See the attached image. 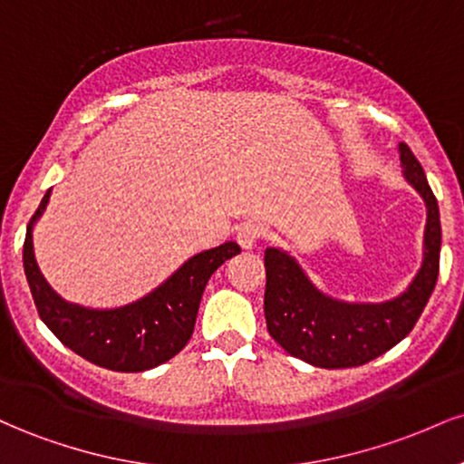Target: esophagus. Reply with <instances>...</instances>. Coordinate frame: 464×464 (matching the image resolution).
Here are the masks:
<instances>
[{"instance_id":"esophagus-1","label":"esophagus","mask_w":464,"mask_h":464,"mask_svg":"<svg viewBox=\"0 0 464 464\" xmlns=\"http://www.w3.org/2000/svg\"><path fill=\"white\" fill-rule=\"evenodd\" d=\"M264 236V228L259 225H253V222H246L237 228V244L242 248H253L257 246V242Z\"/></svg>"}]
</instances>
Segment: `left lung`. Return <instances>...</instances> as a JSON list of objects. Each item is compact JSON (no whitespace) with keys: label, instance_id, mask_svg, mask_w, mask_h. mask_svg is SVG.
Segmentation results:
<instances>
[{"label":"left lung","instance_id":"obj_1","mask_svg":"<svg viewBox=\"0 0 464 464\" xmlns=\"http://www.w3.org/2000/svg\"><path fill=\"white\" fill-rule=\"evenodd\" d=\"M403 179L428 209L423 262L406 292L384 303H347L312 284L287 250L266 248L264 314L268 332L287 353L321 369L362 366L401 343L432 296L440 259V216L423 168L406 143H399Z\"/></svg>","mask_w":464,"mask_h":464}]
</instances>
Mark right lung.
I'll list each match as a JSON object with an SVG mask.
<instances>
[{"instance_id":"obj_1","label":"right lung","mask_w":464,"mask_h":464,"mask_svg":"<svg viewBox=\"0 0 464 464\" xmlns=\"http://www.w3.org/2000/svg\"><path fill=\"white\" fill-rule=\"evenodd\" d=\"M52 189L32 216L24 244V270L41 321L80 358L109 371L141 372L163 364L189 343L196 314L209 276L239 253L236 242L202 250L141 299L113 310L69 303L52 290L34 257L36 220L44 216Z\"/></svg>"}]
</instances>
